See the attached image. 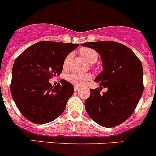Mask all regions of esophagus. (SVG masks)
I'll return each mask as SVG.
<instances>
[{
  "mask_svg": "<svg viewBox=\"0 0 156 156\" xmlns=\"http://www.w3.org/2000/svg\"><path fill=\"white\" fill-rule=\"evenodd\" d=\"M80 89V87H76V86L75 87H74V90H75V91H78V90H79Z\"/></svg>",
  "mask_w": 156,
  "mask_h": 156,
  "instance_id": "esophagus-1",
  "label": "esophagus"
}]
</instances>
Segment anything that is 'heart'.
I'll list each match as a JSON object with an SVG mask.
<instances>
[{
  "label": "heart",
  "mask_w": 156,
  "mask_h": 156,
  "mask_svg": "<svg viewBox=\"0 0 156 156\" xmlns=\"http://www.w3.org/2000/svg\"><path fill=\"white\" fill-rule=\"evenodd\" d=\"M80 54L83 57L86 59L88 62L90 63H94L97 61L98 59V54L94 50L91 49V48H83L80 50ZM72 55L69 54L66 56V58L64 60V63H63V66L64 68H67L71 60ZM92 78V75L90 73H76V72H73L71 73L66 75V80L71 83L72 84L75 85L76 87H81L83 86L90 80Z\"/></svg>",
  "instance_id": "b5f03b06"
}]
</instances>
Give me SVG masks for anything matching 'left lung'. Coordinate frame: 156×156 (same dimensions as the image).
I'll list each match as a JSON object with an SVG mask.
<instances>
[{"label": "left lung", "instance_id": "obj_1", "mask_svg": "<svg viewBox=\"0 0 156 156\" xmlns=\"http://www.w3.org/2000/svg\"><path fill=\"white\" fill-rule=\"evenodd\" d=\"M98 51L103 70L96 78L100 86L108 87L105 93L90 89L85 101L89 116L104 127H113L129 118L137 107L143 90V68L140 59L129 48L114 41L82 44Z\"/></svg>", "mask_w": 156, "mask_h": 156}]
</instances>
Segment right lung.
I'll return each mask as SVG.
<instances>
[{
    "mask_svg": "<svg viewBox=\"0 0 156 156\" xmlns=\"http://www.w3.org/2000/svg\"><path fill=\"white\" fill-rule=\"evenodd\" d=\"M79 44L41 41L17 57L12 68L11 93L28 120L44 124L57 119L73 94V86L62 80L53 87L49 80L61 74L64 60Z\"/></svg>",
    "mask_w": 156,
    "mask_h": 156,
    "instance_id": "1",
    "label": "right lung"
}]
</instances>
